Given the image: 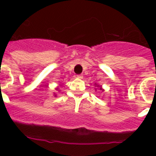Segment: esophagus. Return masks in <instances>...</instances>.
Segmentation results:
<instances>
[{
	"label": "esophagus",
	"instance_id": "34e87169",
	"mask_svg": "<svg viewBox=\"0 0 156 156\" xmlns=\"http://www.w3.org/2000/svg\"><path fill=\"white\" fill-rule=\"evenodd\" d=\"M76 76L77 78H79V79H83V75H77Z\"/></svg>",
	"mask_w": 156,
	"mask_h": 156
}]
</instances>
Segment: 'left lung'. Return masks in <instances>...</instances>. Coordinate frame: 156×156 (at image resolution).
<instances>
[{"label":"left lung","instance_id":"left-lung-1","mask_svg":"<svg viewBox=\"0 0 156 156\" xmlns=\"http://www.w3.org/2000/svg\"><path fill=\"white\" fill-rule=\"evenodd\" d=\"M95 86H96V87H99V89H100L101 90H102V91H104V89H102L101 86H99L98 84H96V83H95Z\"/></svg>","mask_w":156,"mask_h":156}]
</instances>
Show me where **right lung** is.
I'll use <instances>...</instances> for the list:
<instances>
[{
  "label": "right lung",
  "instance_id": "add662e5",
  "mask_svg": "<svg viewBox=\"0 0 156 156\" xmlns=\"http://www.w3.org/2000/svg\"><path fill=\"white\" fill-rule=\"evenodd\" d=\"M55 90H59V88L57 87V88H56V89H55ZM54 95H55V97H56V95H57V94H56L55 93V94H54Z\"/></svg>",
  "mask_w": 156,
  "mask_h": 156
}]
</instances>
